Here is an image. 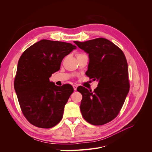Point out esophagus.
I'll return each mask as SVG.
<instances>
[{
	"label": "esophagus",
	"instance_id": "34e87169",
	"mask_svg": "<svg viewBox=\"0 0 152 152\" xmlns=\"http://www.w3.org/2000/svg\"><path fill=\"white\" fill-rule=\"evenodd\" d=\"M73 89H74V90H75V91H76L77 86L76 85H73Z\"/></svg>",
	"mask_w": 152,
	"mask_h": 152
}]
</instances>
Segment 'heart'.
Listing matches in <instances>:
<instances>
[{
    "mask_svg": "<svg viewBox=\"0 0 152 152\" xmlns=\"http://www.w3.org/2000/svg\"><path fill=\"white\" fill-rule=\"evenodd\" d=\"M78 55H81V54H78Z\"/></svg>",
    "mask_w": 152,
    "mask_h": 152,
    "instance_id": "b5f03b06",
    "label": "heart"
}]
</instances>
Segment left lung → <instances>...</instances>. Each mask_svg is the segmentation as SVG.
I'll use <instances>...</instances> for the list:
<instances>
[{"mask_svg": "<svg viewBox=\"0 0 152 152\" xmlns=\"http://www.w3.org/2000/svg\"><path fill=\"white\" fill-rule=\"evenodd\" d=\"M75 43L89 54L86 75L99 83L94 91L83 86L77 88L83 95L82 115L91 124H105L118 115L129 91L126 57L118 46L105 38Z\"/></svg>", "mask_w": 152, "mask_h": 152, "instance_id": "1", "label": "left lung"}]
</instances>
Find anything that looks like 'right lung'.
I'll return each instance as SVG.
<instances>
[{
  "label": "right lung",
  "mask_w": 152,
  "mask_h": 152,
  "mask_svg": "<svg viewBox=\"0 0 152 152\" xmlns=\"http://www.w3.org/2000/svg\"><path fill=\"white\" fill-rule=\"evenodd\" d=\"M76 49L70 43L42 39L21 55L14 87L22 112L31 124L51 128L61 121L74 89L70 84L56 86L49 78L60 69L63 58Z\"/></svg>",
  "instance_id": "1"
}]
</instances>
